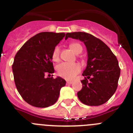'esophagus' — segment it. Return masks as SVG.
<instances>
[{
    "instance_id": "esophagus-1",
    "label": "esophagus",
    "mask_w": 133,
    "mask_h": 133,
    "mask_svg": "<svg viewBox=\"0 0 133 133\" xmlns=\"http://www.w3.org/2000/svg\"><path fill=\"white\" fill-rule=\"evenodd\" d=\"M72 83V81H66V84H71Z\"/></svg>"
}]
</instances>
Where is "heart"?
<instances>
[{"mask_svg":"<svg viewBox=\"0 0 133 133\" xmlns=\"http://www.w3.org/2000/svg\"><path fill=\"white\" fill-rule=\"evenodd\" d=\"M70 49L75 53L79 54L82 52L83 47L78 43H72L69 45ZM52 59L54 62L57 63L60 59V48L56 46L52 52ZM56 71L60 77L65 79H72L81 71V66L77 63H62L56 66Z\"/></svg>","mask_w":133,"mask_h":133,"instance_id":"b5f03b06","label":"heart"}]
</instances>
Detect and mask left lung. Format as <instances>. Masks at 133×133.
Returning a JSON list of instances; mask_svg holds the SVG:
<instances>
[{
	"mask_svg": "<svg viewBox=\"0 0 133 133\" xmlns=\"http://www.w3.org/2000/svg\"><path fill=\"white\" fill-rule=\"evenodd\" d=\"M80 40L87 50V64L83 71V88L77 96L83 104L99 106L107 102L117 90L121 69L117 57L101 40L83 32H68L65 39Z\"/></svg>",
	"mask_w": 133,
	"mask_h": 133,
	"instance_id": "8db88e82",
	"label": "left lung"
}]
</instances>
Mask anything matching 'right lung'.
Returning a JSON list of instances; mask_svg holds the SVG:
<instances>
[{"label": "right lung", "instance_id": "right-lung-1", "mask_svg": "<svg viewBox=\"0 0 133 133\" xmlns=\"http://www.w3.org/2000/svg\"><path fill=\"white\" fill-rule=\"evenodd\" d=\"M65 35L40 32L28 40L15 55L12 69L16 89L32 106L45 108L54 104L66 84L65 80L60 77H45L55 72L52 50Z\"/></svg>", "mask_w": 133, "mask_h": 133}]
</instances>
